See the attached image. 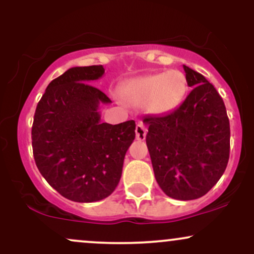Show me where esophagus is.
Returning a JSON list of instances; mask_svg holds the SVG:
<instances>
[{
  "instance_id": "1",
  "label": "esophagus",
  "mask_w": 254,
  "mask_h": 254,
  "mask_svg": "<svg viewBox=\"0 0 254 254\" xmlns=\"http://www.w3.org/2000/svg\"><path fill=\"white\" fill-rule=\"evenodd\" d=\"M136 138L138 141H144L145 135H147V127L143 123H138L136 125Z\"/></svg>"
}]
</instances>
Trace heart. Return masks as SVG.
Masks as SVG:
<instances>
[{"label": "heart", "instance_id": "heart-1", "mask_svg": "<svg viewBox=\"0 0 254 254\" xmlns=\"http://www.w3.org/2000/svg\"><path fill=\"white\" fill-rule=\"evenodd\" d=\"M186 90L185 75L179 70H168L127 81L121 87V95L127 104H147L148 112L165 115L179 106Z\"/></svg>", "mask_w": 254, "mask_h": 254}]
</instances>
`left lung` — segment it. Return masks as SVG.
<instances>
[{
    "label": "left lung",
    "instance_id": "8db88e82",
    "mask_svg": "<svg viewBox=\"0 0 254 254\" xmlns=\"http://www.w3.org/2000/svg\"><path fill=\"white\" fill-rule=\"evenodd\" d=\"M189 87L184 103L161 117H147L145 137L155 179L168 197L191 200L211 190L229 160L230 127L215 87L184 65Z\"/></svg>",
    "mask_w": 254,
    "mask_h": 254
}]
</instances>
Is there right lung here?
I'll list each match as a JSON object with an SVG mask.
<instances>
[{
	"instance_id": "obj_1",
	"label": "right lung",
	"mask_w": 254,
	"mask_h": 254,
	"mask_svg": "<svg viewBox=\"0 0 254 254\" xmlns=\"http://www.w3.org/2000/svg\"><path fill=\"white\" fill-rule=\"evenodd\" d=\"M103 65L74 66L52 80L37 105L32 147L40 174L66 199L90 203L109 197L122 177L135 121L100 122V104L111 100L89 84Z\"/></svg>"
}]
</instances>
